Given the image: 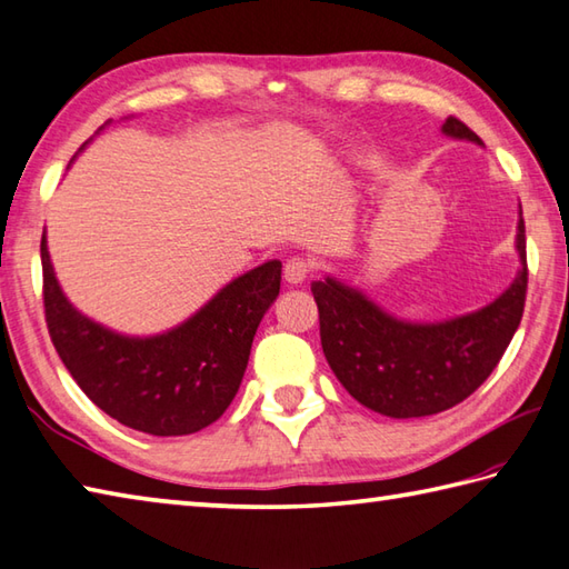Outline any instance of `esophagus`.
I'll return each instance as SVG.
<instances>
[{
  "mask_svg": "<svg viewBox=\"0 0 569 569\" xmlns=\"http://www.w3.org/2000/svg\"><path fill=\"white\" fill-rule=\"evenodd\" d=\"M311 274V262L305 258H289L284 262V282L287 284H305Z\"/></svg>",
  "mask_w": 569,
  "mask_h": 569,
  "instance_id": "obj_1",
  "label": "esophagus"
}]
</instances>
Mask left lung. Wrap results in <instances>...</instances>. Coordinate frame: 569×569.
I'll return each mask as SVG.
<instances>
[{
    "label": "left lung",
    "instance_id": "obj_1",
    "mask_svg": "<svg viewBox=\"0 0 569 569\" xmlns=\"http://www.w3.org/2000/svg\"><path fill=\"white\" fill-rule=\"evenodd\" d=\"M442 132L481 142L457 118H447ZM516 248L523 268L513 284L489 307L442 323L398 321L358 289L331 277L311 282L321 349L333 376L368 410L398 420L445 412L467 400L493 373L523 317L528 292L523 211Z\"/></svg>",
    "mask_w": 569,
    "mask_h": 569
}]
</instances>
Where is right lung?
<instances>
[{
    "label": "right lung",
    "instance_id": "add662e5",
    "mask_svg": "<svg viewBox=\"0 0 569 569\" xmlns=\"http://www.w3.org/2000/svg\"><path fill=\"white\" fill-rule=\"evenodd\" d=\"M41 268L46 327L68 373L112 420L157 437L193 435L226 412L282 280V262L270 260L220 289L181 327L130 339L71 307L56 282L46 236Z\"/></svg>",
    "mask_w": 569,
    "mask_h": 569
}]
</instances>
